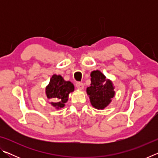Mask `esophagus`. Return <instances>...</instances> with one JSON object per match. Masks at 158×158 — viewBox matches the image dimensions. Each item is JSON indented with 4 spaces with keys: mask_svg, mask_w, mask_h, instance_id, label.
Instances as JSON below:
<instances>
[{
    "mask_svg": "<svg viewBox=\"0 0 158 158\" xmlns=\"http://www.w3.org/2000/svg\"><path fill=\"white\" fill-rule=\"evenodd\" d=\"M76 87L77 88V89L82 90L83 89H84V84H83V83L78 82V83H77V84H76Z\"/></svg>",
    "mask_w": 158,
    "mask_h": 158,
    "instance_id": "esophagus-1",
    "label": "esophagus"
}]
</instances>
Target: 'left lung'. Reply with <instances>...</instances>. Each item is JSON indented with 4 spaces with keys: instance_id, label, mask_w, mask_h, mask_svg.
Wrapping results in <instances>:
<instances>
[{
    "instance_id": "1",
    "label": "left lung",
    "mask_w": 158,
    "mask_h": 158,
    "mask_svg": "<svg viewBox=\"0 0 158 158\" xmlns=\"http://www.w3.org/2000/svg\"><path fill=\"white\" fill-rule=\"evenodd\" d=\"M90 85L86 93L93 107L102 110L111 102L116 92L111 80L106 79L100 70L92 71L90 73Z\"/></svg>"
}]
</instances>
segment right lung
Wrapping results in <instances>:
<instances>
[{"mask_svg": "<svg viewBox=\"0 0 158 158\" xmlns=\"http://www.w3.org/2000/svg\"><path fill=\"white\" fill-rule=\"evenodd\" d=\"M74 90L73 84L64 80L62 76L53 74L45 89V93L49 104L56 109L63 108L68 101L69 94Z\"/></svg>", "mask_w": 158, "mask_h": 158, "instance_id": "right-lung-1", "label": "right lung"}]
</instances>
